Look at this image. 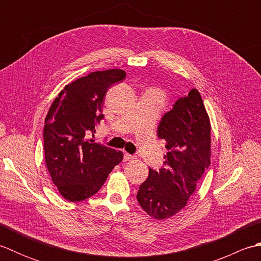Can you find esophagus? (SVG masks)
<instances>
[{"label": "esophagus", "instance_id": "1", "mask_svg": "<svg viewBox=\"0 0 261 261\" xmlns=\"http://www.w3.org/2000/svg\"><path fill=\"white\" fill-rule=\"evenodd\" d=\"M134 158H135L134 154H130V153H127V152L124 153V160H131V159H134Z\"/></svg>", "mask_w": 261, "mask_h": 261}]
</instances>
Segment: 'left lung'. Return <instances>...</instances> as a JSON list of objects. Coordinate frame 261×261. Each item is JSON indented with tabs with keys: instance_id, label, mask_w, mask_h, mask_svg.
Segmentation results:
<instances>
[{
	"instance_id": "left-lung-1",
	"label": "left lung",
	"mask_w": 261,
	"mask_h": 261,
	"mask_svg": "<svg viewBox=\"0 0 261 261\" xmlns=\"http://www.w3.org/2000/svg\"><path fill=\"white\" fill-rule=\"evenodd\" d=\"M157 136L168 152L159 171L149 169L137 199L149 216L165 220L186 206L211 164L210 116L196 88L163 116Z\"/></svg>"
}]
</instances>
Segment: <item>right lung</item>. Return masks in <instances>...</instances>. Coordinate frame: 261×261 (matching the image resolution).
<instances>
[{
    "instance_id": "1",
    "label": "right lung",
    "mask_w": 261,
    "mask_h": 261,
    "mask_svg": "<svg viewBox=\"0 0 261 261\" xmlns=\"http://www.w3.org/2000/svg\"><path fill=\"white\" fill-rule=\"evenodd\" d=\"M125 71H94L69 83L54 99L45 119L43 149L47 169L66 201L93 196L123 159V152L95 143L88 136L103 119L109 87L124 80Z\"/></svg>"
}]
</instances>
